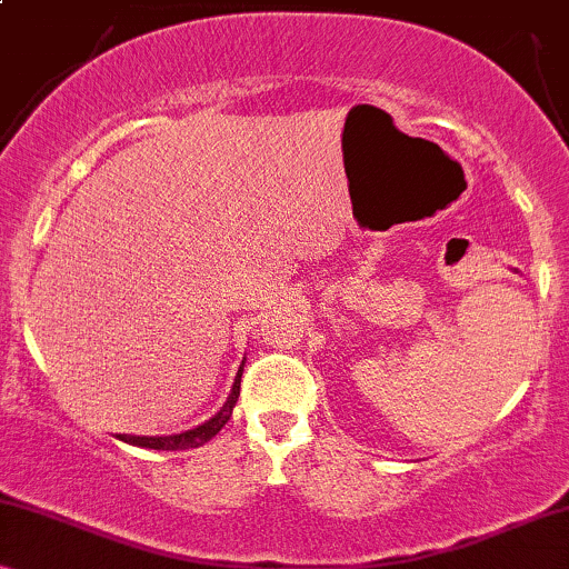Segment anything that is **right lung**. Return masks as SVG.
Returning a JSON list of instances; mask_svg holds the SVG:
<instances>
[{"instance_id":"right-lung-1","label":"right lung","mask_w":569,"mask_h":569,"mask_svg":"<svg viewBox=\"0 0 569 569\" xmlns=\"http://www.w3.org/2000/svg\"><path fill=\"white\" fill-rule=\"evenodd\" d=\"M243 365H246V360H243ZM243 365H240L238 376H236V380H232L228 401H224L220 411L209 417L207 422H201L197 427H191V430L178 432V435H116V438L129 442V446L150 448V450H189V448L204 446L207 440H212L214 435L222 430L224 422H228L232 415V407H236V401L240 396V376H243Z\"/></svg>"}]
</instances>
